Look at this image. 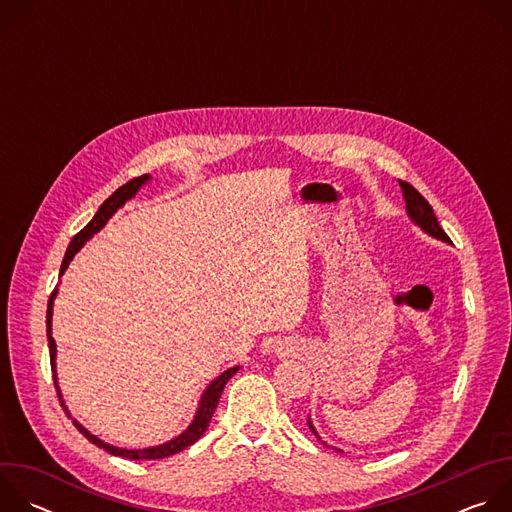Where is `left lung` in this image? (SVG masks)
<instances>
[{"instance_id": "obj_1", "label": "left lung", "mask_w": 512, "mask_h": 512, "mask_svg": "<svg viewBox=\"0 0 512 512\" xmlns=\"http://www.w3.org/2000/svg\"><path fill=\"white\" fill-rule=\"evenodd\" d=\"M399 186H401V192H403V198H405V206H407V214H409L411 221H413L423 233L431 235L433 239H440V241H444V243H452L450 237H448V235L444 233V229L440 227V223H437V218H435V214H433L431 204H429L409 182L399 180ZM308 425H310L312 433L320 440V435H318V431L314 429V425H312L310 419H308ZM322 444H324V442H322Z\"/></svg>"}]
</instances>
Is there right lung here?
<instances>
[{"instance_id":"1","label":"right lung","mask_w":512,"mask_h":512,"mask_svg":"<svg viewBox=\"0 0 512 512\" xmlns=\"http://www.w3.org/2000/svg\"><path fill=\"white\" fill-rule=\"evenodd\" d=\"M150 180H152L150 174H143V176H137V178L129 180L127 184H123L121 188H117V190L99 206L97 214L93 216V221H91L81 233H77L75 239L70 241V245H68V249H66V253H64V259H62V265H60V275L66 271L68 263L72 261V257H75V255L81 251V247H83L95 233H99V231L107 225L109 218L117 212V208H121L129 198H133V196L137 194V190H139L143 184H148ZM56 294H58V289L52 291L50 300H48V310H46V336H48V348H50V364H52V373H54V387H56V391H58V397H60V403H62L64 411L68 413L64 401H62V395H60L58 379H56V342H54V338H52V306H54ZM237 371H239V367H233V369H227L221 377H216V379L206 387V391L202 393L192 423H190L178 437H174V440H170V442H166V444H162V446L143 448V450H125V448H117V446H111V444H105L103 440H99L97 435H93V433H91L87 427H83L77 419L72 421V423H75V427L87 437V440H89L91 444H95L97 448H103V450L109 452L111 456H119V458H127V460H162V458H168V456H172V454H178V452L186 450L188 446H192V444L198 440V437L206 431V427H208V423H210V419H212V413L216 411L218 399H221V393H223L225 385L229 383V379H231ZM68 417H70V413H68Z\"/></svg>"}]
</instances>
